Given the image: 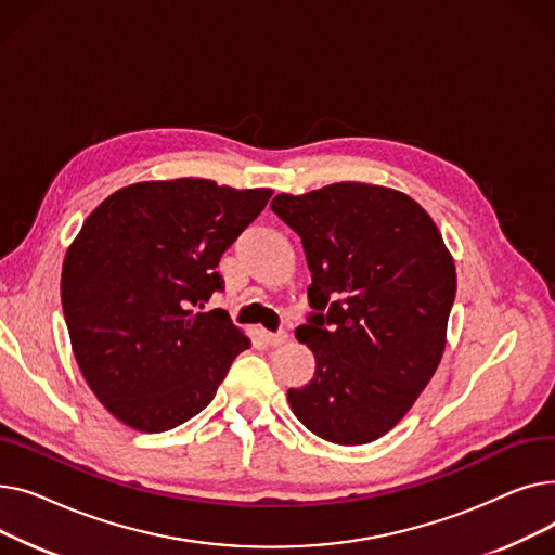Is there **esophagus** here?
I'll return each mask as SVG.
<instances>
[{"mask_svg": "<svg viewBox=\"0 0 555 555\" xmlns=\"http://www.w3.org/2000/svg\"><path fill=\"white\" fill-rule=\"evenodd\" d=\"M268 341H270L272 346H281V344H285V341H287V333H285V331L268 333Z\"/></svg>", "mask_w": 555, "mask_h": 555, "instance_id": "esophagus-1", "label": "esophagus"}]
</instances>
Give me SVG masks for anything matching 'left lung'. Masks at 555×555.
<instances>
[{
	"label": "left lung",
	"instance_id": "obj_1",
	"mask_svg": "<svg viewBox=\"0 0 555 555\" xmlns=\"http://www.w3.org/2000/svg\"><path fill=\"white\" fill-rule=\"evenodd\" d=\"M270 207L299 233L312 274L314 314L295 335L317 366L287 402L324 441L380 439L441 364L454 258L429 214L396 189L337 182L279 193Z\"/></svg>",
	"mask_w": 555,
	"mask_h": 555
}]
</instances>
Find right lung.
<instances>
[{"label":"right lung","instance_id":"add662e5","mask_svg":"<svg viewBox=\"0 0 555 555\" xmlns=\"http://www.w3.org/2000/svg\"><path fill=\"white\" fill-rule=\"evenodd\" d=\"M270 197L199 178L137 182L87 216L61 299L78 369L114 418L157 434L214 400L251 341L224 310L193 306L224 289L220 256Z\"/></svg>","mask_w":555,"mask_h":555}]
</instances>
